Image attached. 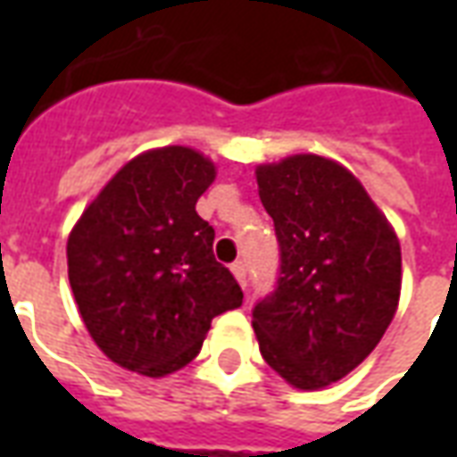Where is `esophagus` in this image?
<instances>
[{
    "mask_svg": "<svg viewBox=\"0 0 457 457\" xmlns=\"http://www.w3.org/2000/svg\"><path fill=\"white\" fill-rule=\"evenodd\" d=\"M229 269H232V274L239 281V287H247V267H245V262H235Z\"/></svg>",
    "mask_w": 457,
    "mask_h": 457,
    "instance_id": "esophagus-1",
    "label": "esophagus"
}]
</instances>
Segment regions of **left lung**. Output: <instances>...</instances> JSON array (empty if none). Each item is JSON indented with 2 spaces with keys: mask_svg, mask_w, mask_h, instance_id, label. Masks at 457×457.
<instances>
[{
  "mask_svg": "<svg viewBox=\"0 0 457 457\" xmlns=\"http://www.w3.org/2000/svg\"><path fill=\"white\" fill-rule=\"evenodd\" d=\"M278 239L277 288L252 326L271 370L298 389L353 372L382 340L402 291V247L362 183L316 154L257 169Z\"/></svg>",
  "mask_w": 457,
  "mask_h": 457,
  "instance_id": "8db88e82",
  "label": "left lung"
}]
</instances>
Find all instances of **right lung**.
<instances>
[{"label": "right lung", "mask_w": 457, "mask_h": 457, "mask_svg": "<svg viewBox=\"0 0 457 457\" xmlns=\"http://www.w3.org/2000/svg\"><path fill=\"white\" fill-rule=\"evenodd\" d=\"M215 163L188 146L121 166L68 237V278L87 333L124 370L163 377L200 353L212 318L242 288L212 254L195 203Z\"/></svg>", "instance_id": "obj_1"}]
</instances>
